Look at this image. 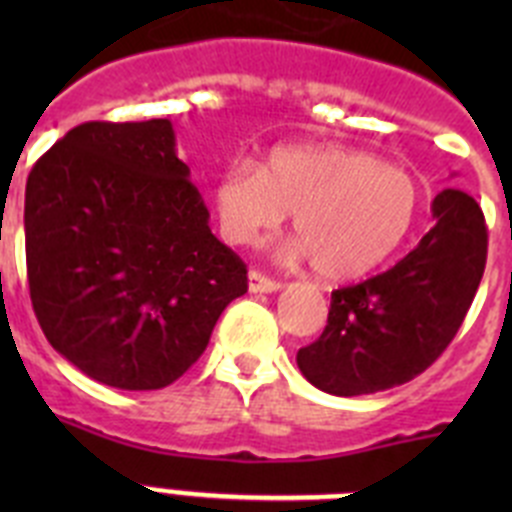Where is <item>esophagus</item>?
Instances as JSON below:
<instances>
[{
    "instance_id": "34e87169",
    "label": "esophagus",
    "mask_w": 512,
    "mask_h": 512,
    "mask_svg": "<svg viewBox=\"0 0 512 512\" xmlns=\"http://www.w3.org/2000/svg\"><path fill=\"white\" fill-rule=\"evenodd\" d=\"M279 287H282V284L274 282V279H269V277H264L261 271H256V269L248 271V289H251V292H256V295H269V292H277Z\"/></svg>"
}]
</instances>
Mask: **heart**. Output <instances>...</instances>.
<instances>
[{
    "label": "heart",
    "instance_id": "obj_1",
    "mask_svg": "<svg viewBox=\"0 0 512 512\" xmlns=\"http://www.w3.org/2000/svg\"><path fill=\"white\" fill-rule=\"evenodd\" d=\"M230 243H256L292 212L315 274L359 279L405 243L420 215V184L400 166L359 148L295 143L266 153L264 164L230 166L212 192Z\"/></svg>",
    "mask_w": 512,
    "mask_h": 512
}]
</instances>
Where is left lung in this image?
<instances>
[{"label": "left lung", "mask_w": 512, "mask_h": 512, "mask_svg": "<svg viewBox=\"0 0 512 512\" xmlns=\"http://www.w3.org/2000/svg\"><path fill=\"white\" fill-rule=\"evenodd\" d=\"M436 225L390 271L336 289L323 336L297 366L328 395L390 390L425 372L454 341L485 274V215L467 192L443 189Z\"/></svg>", "instance_id": "1"}]
</instances>
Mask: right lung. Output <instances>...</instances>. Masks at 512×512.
<instances>
[{"instance_id": "add662e5", "label": "right lung", "mask_w": 512, "mask_h": 512, "mask_svg": "<svg viewBox=\"0 0 512 512\" xmlns=\"http://www.w3.org/2000/svg\"><path fill=\"white\" fill-rule=\"evenodd\" d=\"M25 256L48 343L117 390L176 382L248 289L166 117L63 135L27 176Z\"/></svg>"}]
</instances>
